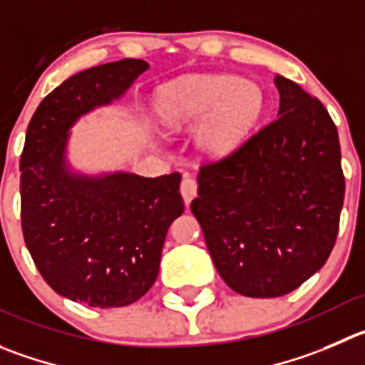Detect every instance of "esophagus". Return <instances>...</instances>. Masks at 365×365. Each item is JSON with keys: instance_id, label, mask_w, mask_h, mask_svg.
<instances>
[{"instance_id": "1", "label": "esophagus", "mask_w": 365, "mask_h": 365, "mask_svg": "<svg viewBox=\"0 0 365 365\" xmlns=\"http://www.w3.org/2000/svg\"><path fill=\"white\" fill-rule=\"evenodd\" d=\"M180 195H182V199H185L186 204H190L193 199H195V195H197L195 179H192V177H188V175L182 179V182H180Z\"/></svg>"}]
</instances>
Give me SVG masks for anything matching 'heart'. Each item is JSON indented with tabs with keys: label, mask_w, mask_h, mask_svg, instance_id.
Returning a JSON list of instances; mask_svg holds the SVG:
<instances>
[{
	"label": "heart",
	"mask_w": 365,
	"mask_h": 365,
	"mask_svg": "<svg viewBox=\"0 0 365 365\" xmlns=\"http://www.w3.org/2000/svg\"><path fill=\"white\" fill-rule=\"evenodd\" d=\"M265 110L263 89L235 75L190 76L166 86L159 113L175 128L199 127V143L211 155H227L255 130Z\"/></svg>",
	"instance_id": "1"
}]
</instances>
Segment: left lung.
<instances>
[{"label": "left lung", "mask_w": 365, "mask_h": 365, "mask_svg": "<svg viewBox=\"0 0 365 365\" xmlns=\"http://www.w3.org/2000/svg\"><path fill=\"white\" fill-rule=\"evenodd\" d=\"M279 110L237 152L200 170L192 211L222 279L247 297L296 290L326 263L339 232L344 175L328 110L274 76Z\"/></svg>", "instance_id": "obj_1"}]
</instances>
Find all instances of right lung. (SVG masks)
<instances>
[{
  "label": "right lung",
  "mask_w": 365,
  "mask_h": 365,
  "mask_svg": "<svg viewBox=\"0 0 365 365\" xmlns=\"http://www.w3.org/2000/svg\"><path fill=\"white\" fill-rule=\"evenodd\" d=\"M148 69L123 58L69 76L41 102L21 155L24 244L51 289L89 307H127L159 272L170 224L185 211L180 175L86 173L69 163L71 128L123 98Z\"/></svg>",
  "instance_id": "add662e5"
}]
</instances>
